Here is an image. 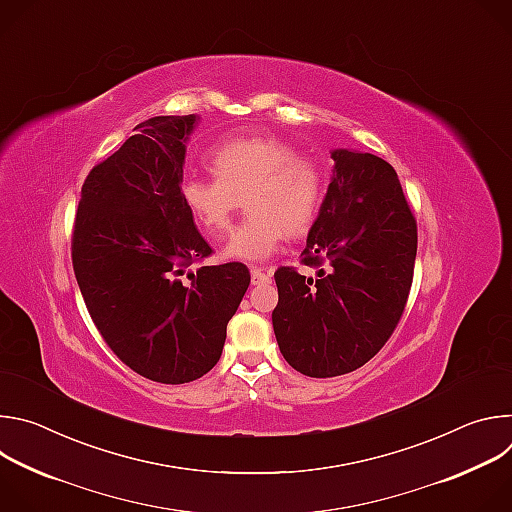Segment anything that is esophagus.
Masks as SVG:
<instances>
[{
    "instance_id": "esophagus-1",
    "label": "esophagus",
    "mask_w": 512,
    "mask_h": 512,
    "mask_svg": "<svg viewBox=\"0 0 512 512\" xmlns=\"http://www.w3.org/2000/svg\"><path fill=\"white\" fill-rule=\"evenodd\" d=\"M271 281V273L269 271H263L261 267H253L251 269V283L253 285H263V283H269Z\"/></svg>"
}]
</instances>
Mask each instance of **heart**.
Returning <instances> with one entry per match:
<instances>
[{"mask_svg":"<svg viewBox=\"0 0 512 512\" xmlns=\"http://www.w3.org/2000/svg\"><path fill=\"white\" fill-rule=\"evenodd\" d=\"M214 178L190 176L180 184V198L194 223L221 237L247 198L249 218L223 247V257L261 263L273 257L287 233L306 235L324 200L320 166L298 154L285 139L267 133H243L221 141L208 156Z\"/></svg>","mask_w":512,"mask_h":512,"instance_id":"1","label":"heart"}]
</instances>
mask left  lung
Wrapping results in <instances>:
<instances>
[{
    "instance_id": "obj_1",
    "label": "left lung",
    "mask_w": 512,
    "mask_h": 512,
    "mask_svg": "<svg viewBox=\"0 0 512 512\" xmlns=\"http://www.w3.org/2000/svg\"><path fill=\"white\" fill-rule=\"evenodd\" d=\"M334 170L302 263L279 267L271 314L283 358L306 377L352 373L397 328L413 281L417 223L397 172L373 154L332 152Z\"/></svg>"
}]
</instances>
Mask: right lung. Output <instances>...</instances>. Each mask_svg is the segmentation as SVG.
I'll return each mask as SVG.
<instances>
[{"label": "right lung", "instance_id": "1", "mask_svg": "<svg viewBox=\"0 0 512 512\" xmlns=\"http://www.w3.org/2000/svg\"><path fill=\"white\" fill-rule=\"evenodd\" d=\"M198 119L139 123L89 172L72 229V267L97 330L131 371L164 385L214 367L251 281L243 263L200 265L212 249L180 198Z\"/></svg>", "mask_w": 512, "mask_h": 512}]
</instances>
